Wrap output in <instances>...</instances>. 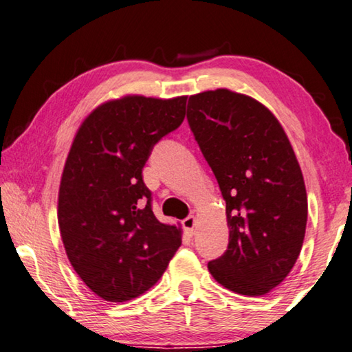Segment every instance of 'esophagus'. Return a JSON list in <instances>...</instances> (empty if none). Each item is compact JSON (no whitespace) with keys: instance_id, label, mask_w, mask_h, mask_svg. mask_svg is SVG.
I'll return each instance as SVG.
<instances>
[{"instance_id":"1","label":"esophagus","mask_w":352,"mask_h":352,"mask_svg":"<svg viewBox=\"0 0 352 352\" xmlns=\"http://www.w3.org/2000/svg\"><path fill=\"white\" fill-rule=\"evenodd\" d=\"M194 226H195V217L194 216H188L183 220V228L188 234H194Z\"/></svg>"}]
</instances>
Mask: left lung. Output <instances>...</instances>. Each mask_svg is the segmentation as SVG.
<instances>
[{
	"instance_id": "obj_1",
	"label": "left lung",
	"mask_w": 352,
	"mask_h": 352,
	"mask_svg": "<svg viewBox=\"0 0 352 352\" xmlns=\"http://www.w3.org/2000/svg\"><path fill=\"white\" fill-rule=\"evenodd\" d=\"M188 122L226 201L228 250L208 270L236 294H269L295 265L307 222L287 135L265 105L226 88L189 96Z\"/></svg>"
}]
</instances>
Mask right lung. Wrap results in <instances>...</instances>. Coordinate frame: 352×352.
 <instances>
[{"mask_svg":"<svg viewBox=\"0 0 352 352\" xmlns=\"http://www.w3.org/2000/svg\"><path fill=\"white\" fill-rule=\"evenodd\" d=\"M186 99L107 100L83 119L71 144L58 228L73 269L105 301L144 294L182 245L180 226L155 217L142 168L152 147L183 122Z\"/></svg>","mask_w":352,"mask_h":352,"instance_id":"1","label":"right lung"}]
</instances>
